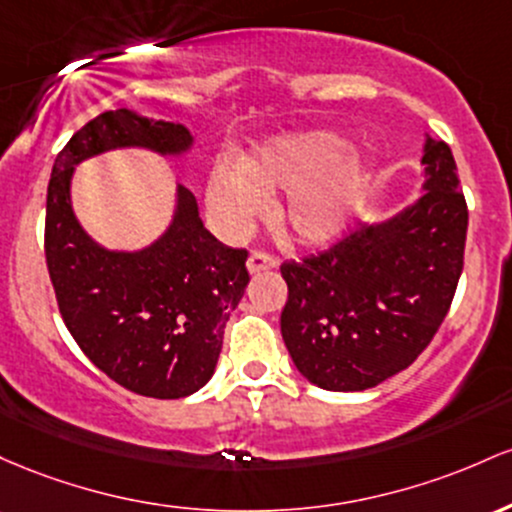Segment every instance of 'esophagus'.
I'll use <instances>...</instances> for the list:
<instances>
[{
  "mask_svg": "<svg viewBox=\"0 0 512 512\" xmlns=\"http://www.w3.org/2000/svg\"><path fill=\"white\" fill-rule=\"evenodd\" d=\"M275 256L266 254V251H254V254L249 256V261H246V268H249V273H261V271H271L275 268Z\"/></svg>",
  "mask_w": 512,
  "mask_h": 512,
  "instance_id": "1",
  "label": "esophagus"
}]
</instances>
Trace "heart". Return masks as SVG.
Masks as SVG:
<instances>
[{"mask_svg":"<svg viewBox=\"0 0 512 512\" xmlns=\"http://www.w3.org/2000/svg\"><path fill=\"white\" fill-rule=\"evenodd\" d=\"M350 142L333 132L275 137L239 166L217 164L208 203L220 222L241 232L263 215L266 198L285 193L275 220L300 244H324L343 232L365 203L370 169L348 159Z\"/></svg>","mask_w":512,"mask_h":512,"instance_id":"heart-1","label":"heart"}]
</instances>
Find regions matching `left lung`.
Returning a JSON list of instances; mask_svg holds the SVG:
<instances>
[{"mask_svg": "<svg viewBox=\"0 0 512 512\" xmlns=\"http://www.w3.org/2000/svg\"><path fill=\"white\" fill-rule=\"evenodd\" d=\"M421 198L380 225L280 266V331L309 382L363 392L406 370L447 317L464 266L469 212L445 142L428 137Z\"/></svg>", "mask_w": 512, "mask_h": 512, "instance_id": "left-lung-1", "label": "left lung"}]
</instances>
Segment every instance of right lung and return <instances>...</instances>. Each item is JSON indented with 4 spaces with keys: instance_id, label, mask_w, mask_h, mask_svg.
Segmentation results:
<instances>
[{
    "instance_id": "1",
    "label": "right lung",
    "mask_w": 512,
    "mask_h": 512,
    "mask_svg": "<svg viewBox=\"0 0 512 512\" xmlns=\"http://www.w3.org/2000/svg\"><path fill=\"white\" fill-rule=\"evenodd\" d=\"M191 145L181 123L106 111L74 132L48 183L45 261L65 326L101 372L152 399H181L210 380L229 314L249 285V254L212 237L183 186L174 220L154 244L108 251L79 225L70 183L74 166L108 149L181 154Z\"/></svg>"
}]
</instances>
